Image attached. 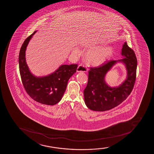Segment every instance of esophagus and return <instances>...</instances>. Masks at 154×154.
Returning <instances> with one entry per match:
<instances>
[{
	"mask_svg": "<svg viewBox=\"0 0 154 154\" xmlns=\"http://www.w3.org/2000/svg\"><path fill=\"white\" fill-rule=\"evenodd\" d=\"M88 70V69L86 67H85V66L82 65H79L78 68H77V72H87Z\"/></svg>",
	"mask_w": 154,
	"mask_h": 154,
	"instance_id": "esophagus-1",
	"label": "esophagus"
}]
</instances>
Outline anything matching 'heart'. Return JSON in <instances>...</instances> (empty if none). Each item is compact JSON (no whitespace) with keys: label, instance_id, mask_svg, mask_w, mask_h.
<instances>
[{"label":"heart","instance_id":"b5f03b06","mask_svg":"<svg viewBox=\"0 0 154 154\" xmlns=\"http://www.w3.org/2000/svg\"><path fill=\"white\" fill-rule=\"evenodd\" d=\"M73 52L78 54L79 51L78 49H74ZM112 48L110 47H107L94 51L90 52L87 55V60L92 65H100L106 61L108 57L112 54Z\"/></svg>","mask_w":154,"mask_h":154}]
</instances>
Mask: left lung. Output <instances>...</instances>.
Masks as SVG:
<instances>
[{
  "mask_svg": "<svg viewBox=\"0 0 154 154\" xmlns=\"http://www.w3.org/2000/svg\"><path fill=\"white\" fill-rule=\"evenodd\" d=\"M122 55L124 58L121 60H109L97 67L90 68L88 83L84 91L85 104L90 109L99 112L111 109L125 100L132 91L136 79L137 60L134 52L126 42L123 46ZM118 61L126 64L128 77L122 85L112 88L106 84L104 77Z\"/></svg>",
  "mask_w": 154,
  "mask_h": 154,
  "instance_id": "left-lung-1",
  "label": "left lung"
}]
</instances>
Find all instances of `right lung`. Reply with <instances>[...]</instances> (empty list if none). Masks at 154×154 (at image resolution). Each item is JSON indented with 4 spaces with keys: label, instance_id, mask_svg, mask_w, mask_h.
<instances>
[{
    "label": "right lung",
    "instance_id": "add662e5",
    "mask_svg": "<svg viewBox=\"0 0 154 154\" xmlns=\"http://www.w3.org/2000/svg\"><path fill=\"white\" fill-rule=\"evenodd\" d=\"M36 31L25 39L20 50L19 68L21 81L26 91L34 101L42 104L53 105L60 101L65 91L68 81L76 72L77 64L60 66L48 76L36 78L29 70L25 51L29 42Z\"/></svg>",
    "mask_w": 154,
    "mask_h": 154
}]
</instances>
